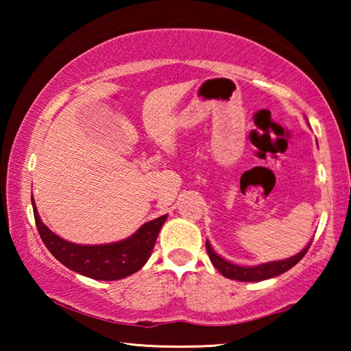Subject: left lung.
Instances as JSON below:
<instances>
[{
    "mask_svg": "<svg viewBox=\"0 0 351 351\" xmlns=\"http://www.w3.org/2000/svg\"><path fill=\"white\" fill-rule=\"evenodd\" d=\"M310 246H311V243L304 249V251L294 255V257H291V258L280 260V261H271V263L245 268V266L232 265V263H229V261L223 260L221 257H218V255L213 252V249L210 247L209 241H206V249H207V254H209L212 265L215 266V268L221 272L224 277L230 278V280H239V282H260V280H266V278L280 276V274H283V272L289 271L293 266L299 263V261L305 257V254L308 252Z\"/></svg>",
    "mask_w": 351,
    "mask_h": 351,
    "instance_id": "1",
    "label": "left lung"
}]
</instances>
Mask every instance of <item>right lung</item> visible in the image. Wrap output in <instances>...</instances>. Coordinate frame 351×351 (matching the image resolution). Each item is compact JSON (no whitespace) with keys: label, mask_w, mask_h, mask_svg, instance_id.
<instances>
[{"label":"right lung","mask_w":351,"mask_h":351,"mask_svg":"<svg viewBox=\"0 0 351 351\" xmlns=\"http://www.w3.org/2000/svg\"><path fill=\"white\" fill-rule=\"evenodd\" d=\"M32 207L38 234L49 252L66 268L96 280H119L138 272L152 255L159 230L167 218L162 215L145 223L133 237L123 241L85 246L69 243L51 232L41 223L34 199Z\"/></svg>","instance_id":"obj_1"}]
</instances>
